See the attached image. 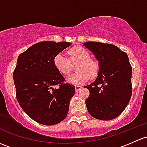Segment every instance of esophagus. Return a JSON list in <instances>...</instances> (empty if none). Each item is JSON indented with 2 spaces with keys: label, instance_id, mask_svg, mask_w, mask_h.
<instances>
[{
  "label": "esophagus",
  "instance_id": "1",
  "mask_svg": "<svg viewBox=\"0 0 147 147\" xmlns=\"http://www.w3.org/2000/svg\"><path fill=\"white\" fill-rule=\"evenodd\" d=\"M82 86H80V85H75V90H76V92H78V91H80V89H82Z\"/></svg>",
  "mask_w": 147,
  "mask_h": 147
}]
</instances>
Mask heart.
Returning <instances> with one entry per match:
<instances>
[{"label": "heart", "instance_id": "b5f03b06", "mask_svg": "<svg viewBox=\"0 0 147 147\" xmlns=\"http://www.w3.org/2000/svg\"><path fill=\"white\" fill-rule=\"evenodd\" d=\"M69 60L72 63L78 61L75 66L78 71L69 75L67 78L68 82L73 84H80L85 82L89 78H94L98 75V63L90 59L89 52L82 46H75L69 51ZM55 67L62 75H69L72 70L71 63L63 53H58L53 58Z\"/></svg>", "mask_w": 147, "mask_h": 147}]
</instances>
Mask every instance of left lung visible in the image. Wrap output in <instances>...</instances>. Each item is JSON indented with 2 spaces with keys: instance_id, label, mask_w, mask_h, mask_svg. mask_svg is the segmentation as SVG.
<instances>
[{
  "instance_id": "obj_1",
  "label": "left lung",
  "mask_w": 147,
  "mask_h": 147,
  "mask_svg": "<svg viewBox=\"0 0 147 147\" xmlns=\"http://www.w3.org/2000/svg\"><path fill=\"white\" fill-rule=\"evenodd\" d=\"M83 46L93 53L99 65L95 81L84 86L89 91L85 101L88 112L98 120H113L125 109L132 96L129 58L113 44L89 41Z\"/></svg>"
}]
</instances>
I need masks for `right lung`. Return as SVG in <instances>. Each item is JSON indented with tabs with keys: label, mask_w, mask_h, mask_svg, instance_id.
Segmentation results:
<instances>
[{
	"label": "right lung",
	"mask_w": 147,
	"mask_h": 147,
	"mask_svg": "<svg viewBox=\"0 0 147 147\" xmlns=\"http://www.w3.org/2000/svg\"><path fill=\"white\" fill-rule=\"evenodd\" d=\"M70 44L41 41L18 56L13 72L17 100L22 110L40 124H58L68 113L75 88L65 82L54 66L53 58Z\"/></svg>",
	"instance_id": "obj_1"
}]
</instances>
